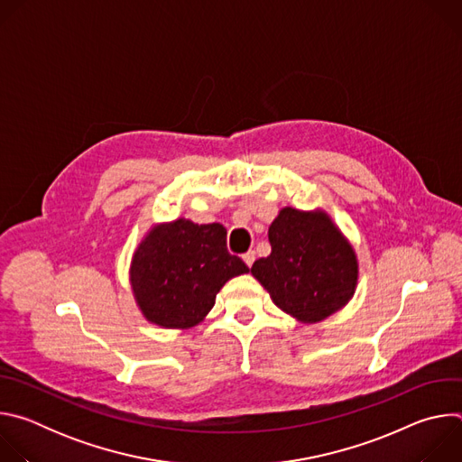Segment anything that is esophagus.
<instances>
[{
	"instance_id": "esophagus-1",
	"label": "esophagus",
	"mask_w": 462,
	"mask_h": 462,
	"mask_svg": "<svg viewBox=\"0 0 462 462\" xmlns=\"http://www.w3.org/2000/svg\"><path fill=\"white\" fill-rule=\"evenodd\" d=\"M254 259H255V252H254V250H248L246 254H243V261L246 263V267H252Z\"/></svg>"
}]
</instances>
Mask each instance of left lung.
I'll use <instances>...</instances> for the list:
<instances>
[{"label":"left lung","mask_w":462,"mask_h":462,"mask_svg":"<svg viewBox=\"0 0 462 462\" xmlns=\"http://www.w3.org/2000/svg\"><path fill=\"white\" fill-rule=\"evenodd\" d=\"M271 255L250 273L274 305L301 323H318L349 303L358 283L353 245L323 210L285 207L269 226Z\"/></svg>","instance_id":"1"}]
</instances>
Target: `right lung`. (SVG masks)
I'll return each mask as SVG.
<instances>
[{"mask_svg":"<svg viewBox=\"0 0 462 462\" xmlns=\"http://www.w3.org/2000/svg\"><path fill=\"white\" fill-rule=\"evenodd\" d=\"M241 257L226 250V228L189 219L155 225L134 252L129 282L150 323L189 328L201 323L223 285L246 274Z\"/></svg>","mask_w":462,"mask_h":462,"instance_id":"obj_1","label":"right lung"}]
</instances>
